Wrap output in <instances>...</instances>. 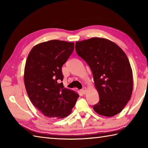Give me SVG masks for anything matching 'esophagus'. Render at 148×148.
Segmentation results:
<instances>
[{
  "mask_svg": "<svg viewBox=\"0 0 148 148\" xmlns=\"http://www.w3.org/2000/svg\"><path fill=\"white\" fill-rule=\"evenodd\" d=\"M86 90H87L86 88V87H83V88L81 90V92L83 93V94H85L86 92Z\"/></svg>",
  "mask_w": 148,
  "mask_h": 148,
  "instance_id": "34e87169",
  "label": "esophagus"
}]
</instances>
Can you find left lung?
<instances>
[{
    "mask_svg": "<svg viewBox=\"0 0 148 148\" xmlns=\"http://www.w3.org/2000/svg\"><path fill=\"white\" fill-rule=\"evenodd\" d=\"M75 48L92 72L99 95L94 111L107 117L118 114L133 90L132 70L125 53L116 43L101 37L77 41Z\"/></svg>",
    "mask_w": 148,
    "mask_h": 148,
    "instance_id": "obj_1",
    "label": "left lung"
}]
</instances>
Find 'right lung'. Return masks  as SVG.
Listing matches in <instances>:
<instances>
[{"mask_svg":"<svg viewBox=\"0 0 148 148\" xmlns=\"http://www.w3.org/2000/svg\"><path fill=\"white\" fill-rule=\"evenodd\" d=\"M74 48V43L51 40L34 46L27 59L24 83L33 105L49 118L69 116L79 95L65 88L62 67Z\"/></svg>","mask_w":148,"mask_h":148,"instance_id":"right-lung-1","label":"right lung"}]
</instances>
